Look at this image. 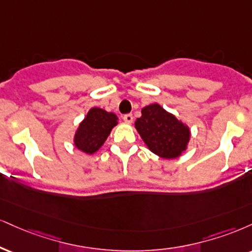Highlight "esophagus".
I'll use <instances>...</instances> for the list:
<instances>
[{"label": "esophagus", "mask_w": 252, "mask_h": 252, "mask_svg": "<svg viewBox=\"0 0 252 252\" xmlns=\"http://www.w3.org/2000/svg\"><path fill=\"white\" fill-rule=\"evenodd\" d=\"M132 120H134V117H132L131 114H126L123 116V121L126 122V124H130L132 122Z\"/></svg>", "instance_id": "esophagus-1"}]
</instances>
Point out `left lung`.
<instances>
[{
  "instance_id": "1",
  "label": "left lung",
  "mask_w": 252,
  "mask_h": 252,
  "mask_svg": "<svg viewBox=\"0 0 252 252\" xmlns=\"http://www.w3.org/2000/svg\"><path fill=\"white\" fill-rule=\"evenodd\" d=\"M135 128L150 151L162 158L180 157L190 141L189 126L157 103L142 109Z\"/></svg>"
}]
</instances>
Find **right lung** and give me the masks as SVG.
<instances>
[{
  "instance_id": "right-lung-1",
  "label": "right lung",
  "mask_w": 252,
  "mask_h": 252,
  "mask_svg": "<svg viewBox=\"0 0 252 252\" xmlns=\"http://www.w3.org/2000/svg\"><path fill=\"white\" fill-rule=\"evenodd\" d=\"M117 116L104 109L92 108L75 132L74 144L88 155L95 154L104 144L111 130L117 126Z\"/></svg>"
}]
</instances>
